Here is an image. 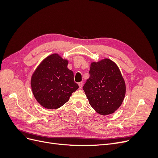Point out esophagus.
Listing matches in <instances>:
<instances>
[{"label":"esophagus","mask_w":158,"mask_h":158,"mask_svg":"<svg viewBox=\"0 0 158 158\" xmlns=\"http://www.w3.org/2000/svg\"><path fill=\"white\" fill-rule=\"evenodd\" d=\"M78 85H79V88L81 89V88H82V85H83V83L82 82H79L78 83Z\"/></svg>","instance_id":"34e87169"}]
</instances>
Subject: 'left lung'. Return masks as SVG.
Masks as SVG:
<instances>
[{"instance_id":"8db88e82","label":"left lung","mask_w":158,"mask_h":158,"mask_svg":"<svg viewBox=\"0 0 158 158\" xmlns=\"http://www.w3.org/2000/svg\"><path fill=\"white\" fill-rule=\"evenodd\" d=\"M89 73L83 89L90 106L102 115L113 113L121 106L126 94L120 69L106 58L91 63Z\"/></svg>"}]
</instances>
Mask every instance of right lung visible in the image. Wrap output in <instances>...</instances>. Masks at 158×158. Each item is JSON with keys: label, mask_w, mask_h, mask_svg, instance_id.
Returning <instances> with one entry per match:
<instances>
[{"label": "right lung", "mask_w": 158, "mask_h": 158, "mask_svg": "<svg viewBox=\"0 0 158 158\" xmlns=\"http://www.w3.org/2000/svg\"><path fill=\"white\" fill-rule=\"evenodd\" d=\"M68 64L67 59L53 53L43 60L32 74V93L44 108L60 107L78 89V85L74 81L73 72L67 67Z\"/></svg>", "instance_id": "right-lung-1"}]
</instances>
